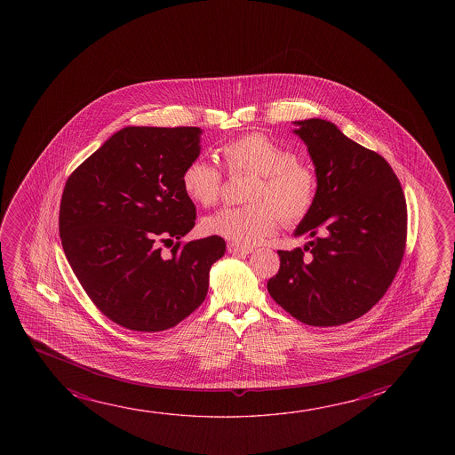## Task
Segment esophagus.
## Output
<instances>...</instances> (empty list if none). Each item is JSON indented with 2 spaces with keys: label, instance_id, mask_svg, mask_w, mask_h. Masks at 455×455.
I'll return each instance as SVG.
<instances>
[{
  "label": "esophagus",
  "instance_id": "esophagus-1",
  "mask_svg": "<svg viewBox=\"0 0 455 455\" xmlns=\"http://www.w3.org/2000/svg\"><path fill=\"white\" fill-rule=\"evenodd\" d=\"M227 249L230 251L231 255H249L251 253V249L250 247H241V245H237V243H230L227 245Z\"/></svg>",
  "mask_w": 455,
  "mask_h": 455
}]
</instances>
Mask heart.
Instances as JSON below:
<instances>
[{"label": "heart", "instance_id": "heart-1", "mask_svg": "<svg viewBox=\"0 0 455 455\" xmlns=\"http://www.w3.org/2000/svg\"><path fill=\"white\" fill-rule=\"evenodd\" d=\"M220 156L231 175L253 174L250 205L227 206L204 220V230L237 245H251L286 225L303 222L315 205V171L297 160L292 150L262 133H247L222 146ZM224 187L222 171L202 158L193 160L181 174V188L202 206L218 204Z\"/></svg>", "mask_w": 455, "mask_h": 455}]
</instances>
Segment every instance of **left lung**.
Here are the masks:
<instances>
[{
    "instance_id": "left-lung-1",
    "label": "left lung",
    "mask_w": 455,
    "mask_h": 455,
    "mask_svg": "<svg viewBox=\"0 0 455 455\" xmlns=\"http://www.w3.org/2000/svg\"><path fill=\"white\" fill-rule=\"evenodd\" d=\"M295 124L315 164L317 200L295 230L309 243L278 251L267 291L301 323L339 326L367 314L396 276L407 241L404 193L386 158L337 125L318 118Z\"/></svg>"
}]
</instances>
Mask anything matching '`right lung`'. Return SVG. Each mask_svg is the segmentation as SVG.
<instances>
[{"label": "right lung", "mask_w": 455, "mask_h": 455, "mask_svg": "<svg viewBox=\"0 0 455 455\" xmlns=\"http://www.w3.org/2000/svg\"><path fill=\"white\" fill-rule=\"evenodd\" d=\"M199 127H124L71 172L59 233L77 280L107 318L140 332L174 328L205 299L222 237L156 241L196 224L181 174L200 154Z\"/></svg>", "instance_id": "obj_1"}]
</instances>
